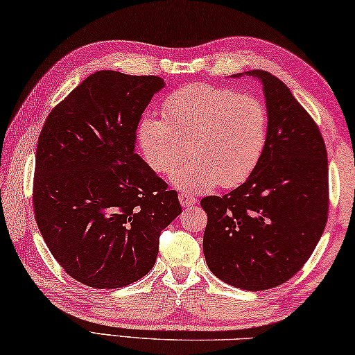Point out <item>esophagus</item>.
<instances>
[{"mask_svg": "<svg viewBox=\"0 0 355 355\" xmlns=\"http://www.w3.org/2000/svg\"><path fill=\"white\" fill-rule=\"evenodd\" d=\"M179 201H181L182 207H191L196 205V200L193 198V196H190L187 193H179Z\"/></svg>", "mask_w": 355, "mask_h": 355, "instance_id": "34e87169", "label": "esophagus"}]
</instances>
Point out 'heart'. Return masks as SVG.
Here are the masks:
<instances>
[{"instance_id": "heart-1", "label": "heart", "mask_w": 355, "mask_h": 355, "mask_svg": "<svg viewBox=\"0 0 355 355\" xmlns=\"http://www.w3.org/2000/svg\"><path fill=\"white\" fill-rule=\"evenodd\" d=\"M269 127V110L259 97L196 83L165 98L164 118H141L137 139L144 162L160 174L171 173L189 153L171 181L185 193H200L247 181L263 159Z\"/></svg>"}]
</instances>
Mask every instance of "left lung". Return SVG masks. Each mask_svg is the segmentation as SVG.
Segmentation results:
<instances>
[{"mask_svg": "<svg viewBox=\"0 0 355 355\" xmlns=\"http://www.w3.org/2000/svg\"><path fill=\"white\" fill-rule=\"evenodd\" d=\"M264 86L269 139L257 170L223 196H206L202 252L214 275L264 291L288 282L316 248L329 217V162L319 127L288 86L250 71Z\"/></svg>", "mask_w": 355, "mask_h": 355, "instance_id": "1", "label": "left lung"}]
</instances>
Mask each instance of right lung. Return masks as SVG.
I'll return each mask as SVG.
<instances>
[{
	"mask_svg": "<svg viewBox=\"0 0 355 355\" xmlns=\"http://www.w3.org/2000/svg\"><path fill=\"white\" fill-rule=\"evenodd\" d=\"M162 88L155 75L98 71L40 130L34 217L58 264L86 286L123 288L146 275L160 232L182 211L176 190L133 153L141 114Z\"/></svg>",
	"mask_w": 355,
	"mask_h": 355,
	"instance_id": "1",
	"label": "right lung"
}]
</instances>
